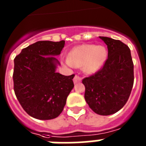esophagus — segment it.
<instances>
[{
  "label": "esophagus",
  "mask_w": 146,
  "mask_h": 146,
  "mask_svg": "<svg viewBox=\"0 0 146 146\" xmlns=\"http://www.w3.org/2000/svg\"><path fill=\"white\" fill-rule=\"evenodd\" d=\"M73 82L74 83H78V82H81V78L77 75H75L74 78H73Z\"/></svg>",
  "instance_id": "34e87169"
}]
</instances>
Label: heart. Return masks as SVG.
<instances>
[{
    "instance_id": "heart-1",
    "label": "heart",
    "mask_w": 146,
    "mask_h": 146,
    "mask_svg": "<svg viewBox=\"0 0 146 146\" xmlns=\"http://www.w3.org/2000/svg\"><path fill=\"white\" fill-rule=\"evenodd\" d=\"M108 57V50L103 45L85 44L75 47L68 54V65L83 67L85 72L92 73L104 65Z\"/></svg>"
}]
</instances>
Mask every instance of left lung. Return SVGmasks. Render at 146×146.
<instances>
[{
  "label": "left lung",
  "mask_w": 146,
  "mask_h": 146,
  "mask_svg": "<svg viewBox=\"0 0 146 146\" xmlns=\"http://www.w3.org/2000/svg\"><path fill=\"white\" fill-rule=\"evenodd\" d=\"M107 44L108 59L95 74L82 80L85 99L99 115H111L124 106L134 81L133 62L129 47L108 37L99 36Z\"/></svg>",
  "instance_id": "1"
}]
</instances>
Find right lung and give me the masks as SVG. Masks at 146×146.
I'll return each mask as SVG.
<instances>
[{
    "mask_svg": "<svg viewBox=\"0 0 146 146\" xmlns=\"http://www.w3.org/2000/svg\"><path fill=\"white\" fill-rule=\"evenodd\" d=\"M65 41H39L22 50L14 59L13 74L15 95L24 111L38 120H50L60 114L74 87V74L56 73Z\"/></svg>",
    "mask_w": 146,
    "mask_h": 146,
    "instance_id": "add662e5",
    "label": "right lung"
}]
</instances>
